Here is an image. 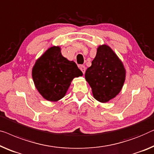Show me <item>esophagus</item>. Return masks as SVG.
Listing matches in <instances>:
<instances>
[{"label": "esophagus", "mask_w": 154, "mask_h": 154, "mask_svg": "<svg viewBox=\"0 0 154 154\" xmlns=\"http://www.w3.org/2000/svg\"><path fill=\"white\" fill-rule=\"evenodd\" d=\"M79 68H80V69L82 71V72L83 73V74H84V73H85V70H86L85 66L84 65H80L79 66Z\"/></svg>", "instance_id": "1"}]
</instances>
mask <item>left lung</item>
I'll return each mask as SVG.
<instances>
[{
	"label": "left lung",
	"mask_w": 154,
	"mask_h": 154,
	"mask_svg": "<svg viewBox=\"0 0 154 154\" xmlns=\"http://www.w3.org/2000/svg\"><path fill=\"white\" fill-rule=\"evenodd\" d=\"M85 77L92 88L94 98L101 103H106L121 92L126 79V69L112 48L103 44L97 48L96 57Z\"/></svg>",
	"instance_id": "left-lung-1"
}]
</instances>
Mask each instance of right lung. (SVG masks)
<instances>
[{
    "mask_svg": "<svg viewBox=\"0 0 154 154\" xmlns=\"http://www.w3.org/2000/svg\"><path fill=\"white\" fill-rule=\"evenodd\" d=\"M82 72L73 61L62 56L60 46H52L36 60L32 70L35 88L44 99L57 101L65 96L71 82Z\"/></svg>",
    "mask_w": 154,
    "mask_h": 154,
    "instance_id": "add662e5",
    "label": "right lung"
}]
</instances>
